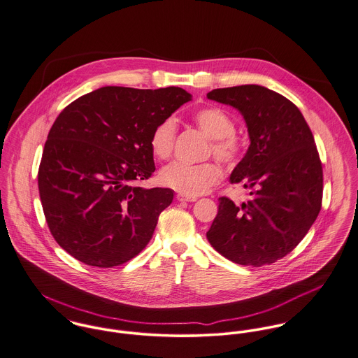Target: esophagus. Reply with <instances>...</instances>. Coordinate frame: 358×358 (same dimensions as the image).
Segmentation results:
<instances>
[{
	"label": "esophagus",
	"mask_w": 358,
	"mask_h": 358,
	"mask_svg": "<svg viewBox=\"0 0 358 358\" xmlns=\"http://www.w3.org/2000/svg\"><path fill=\"white\" fill-rule=\"evenodd\" d=\"M177 201H180V202H195V201H196V196H187V195L178 194V195H177Z\"/></svg>",
	"instance_id": "1"
}]
</instances>
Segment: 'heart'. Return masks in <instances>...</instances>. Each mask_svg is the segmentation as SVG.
Wrapping results in <instances>:
<instances>
[{"mask_svg":"<svg viewBox=\"0 0 358 358\" xmlns=\"http://www.w3.org/2000/svg\"><path fill=\"white\" fill-rule=\"evenodd\" d=\"M198 127L210 138L212 150L221 162L232 163L238 159L241 143L236 138L232 117L217 106H206L194 113ZM177 133V123L173 116L160 120L152 130L149 146L155 157L164 160L171 156ZM220 169L213 162L192 164L174 162L160 171V182L187 196L206 194L220 180Z\"/></svg>","mask_w":358,"mask_h":358,"instance_id":"heart-1","label":"heart"}]
</instances>
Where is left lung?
I'll list each match as a JSON object with an SVG mask.
<instances>
[{
	"instance_id": "1",
	"label": "left lung",
	"mask_w": 358,
	"mask_h": 358,
	"mask_svg": "<svg viewBox=\"0 0 358 358\" xmlns=\"http://www.w3.org/2000/svg\"><path fill=\"white\" fill-rule=\"evenodd\" d=\"M208 98L243 116L250 145L229 181L255 188L239 206L218 199L208 241L241 266L275 263L300 243L321 210L322 164L311 130L294 103L263 85L217 88Z\"/></svg>"
}]
</instances>
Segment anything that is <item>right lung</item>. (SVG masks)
<instances>
[{
	"label": "right lung",
	"mask_w": 358,
	"mask_h": 358,
	"mask_svg": "<svg viewBox=\"0 0 358 358\" xmlns=\"http://www.w3.org/2000/svg\"><path fill=\"white\" fill-rule=\"evenodd\" d=\"M191 99L180 87L108 85L77 98L57 117L38 191L52 236L74 259L109 268L148 245L174 191L134 182L155 171L153 127Z\"/></svg>",
	"instance_id": "add662e5"
}]
</instances>
